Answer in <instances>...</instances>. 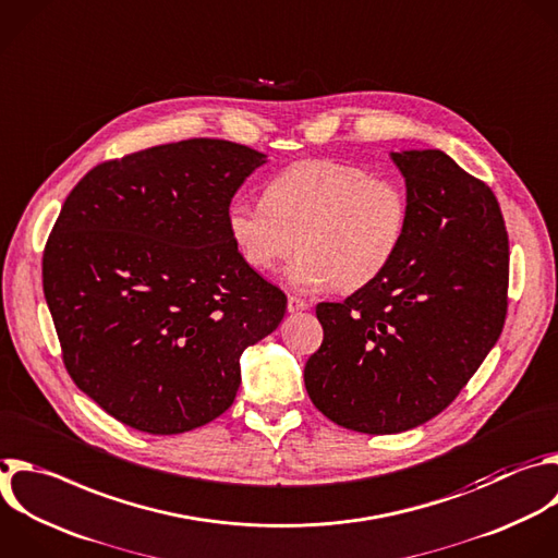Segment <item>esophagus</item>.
<instances>
[{"label": "esophagus", "instance_id": "34e87169", "mask_svg": "<svg viewBox=\"0 0 558 558\" xmlns=\"http://www.w3.org/2000/svg\"><path fill=\"white\" fill-rule=\"evenodd\" d=\"M308 304L304 302V300H300V298H295V295H289V300H287V311L289 313H298V311H304Z\"/></svg>", "mask_w": 558, "mask_h": 558}]
</instances>
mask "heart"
Wrapping results in <instances>:
<instances>
[{
    "mask_svg": "<svg viewBox=\"0 0 558 558\" xmlns=\"http://www.w3.org/2000/svg\"><path fill=\"white\" fill-rule=\"evenodd\" d=\"M410 206L401 185L332 159H306L278 172L263 202L236 199L228 232L241 258L267 274L289 258L284 280L302 293L356 291L397 258Z\"/></svg>",
    "mask_w": 558,
    "mask_h": 558,
    "instance_id": "obj_1",
    "label": "heart"
}]
</instances>
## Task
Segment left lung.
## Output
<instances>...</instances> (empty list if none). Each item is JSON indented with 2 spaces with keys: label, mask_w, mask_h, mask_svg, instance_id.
<instances>
[{
  "label": "left lung",
  "mask_w": 558,
  "mask_h": 558,
  "mask_svg": "<svg viewBox=\"0 0 558 558\" xmlns=\"http://www.w3.org/2000/svg\"><path fill=\"white\" fill-rule=\"evenodd\" d=\"M390 157L405 179V241L375 282L317 304L324 341L304 365L313 405L361 434L440 414L497 343L508 306V234L493 191L436 148Z\"/></svg>",
  "instance_id": "obj_1"
}]
</instances>
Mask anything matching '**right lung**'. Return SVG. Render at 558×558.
I'll return each mask as SVG.
<instances>
[{
  "label": "right lung",
  "instance_id": "1",
  "mask_svg": "<svg viewBox=\"0 0 558 558\" xmlns=\"http://www.w3.org/2000/svg\"><path fill=\"white\" fill-rule=\"evenodd\" d=\"M267 161L226 140L153 146L89 170L44 254V293L74 384L153 436L221 416L241 354L278 328L284 293L228 232L230 202Z\"/></svg>",
  "mask_w": 558,
  "mask_h": 558
}]
</instances>
